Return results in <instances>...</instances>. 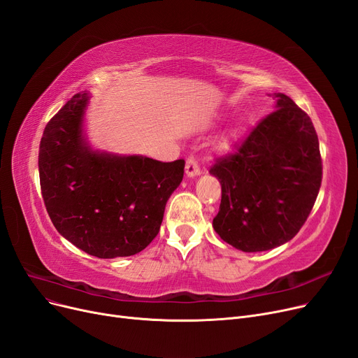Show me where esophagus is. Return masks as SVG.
Listing matches in <instances>:
<instances>
[{"instance_id": "obj_1", "label": "esophagus", "mask_w": 358, "mask_h": 358, "mask_svg": "<svg viewBox=\"0 0 358 358\" xmlns=\"http://www.w3.org/2000/svg\"><path fill=\"white\" fill-rule=\"evenodd\" d=\"M201 173L200 171V165L199 162L196 161L194 157H189L187 162H185V174H187L189 177H196Z\"/></svg>"}]
</instances>
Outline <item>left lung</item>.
<instances>
[{
    "instance_id": "obj_1",
    "label": "left lung",
    "mask_w": 358,
    "mask_h": 358,
    "mask_svg": "<svg viewBox=\"0 0 358 358\" xmlns=\"http://www.w3.org/2000/svg\"><path fill=\"white\" fill-rule=\"evenodd\" d=\"M272 98L276 110L209 169L222 189L213 228L224 241L247 253L271 250L295 237L322 182L312 120L284 93Z\"/></svg>"
}]
</instances>
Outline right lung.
<instances>
[{"instance_id": "right-lung-1", "label": "right lung", "mask_w": 358, "mask_h": 358, "mask_svg": "<svg viewBox=\"0 0 358 358\" xmlns=\"http://www.w3.org/2000/svg\"><path fill=\"white\" fill-rule=\"evenodd\" d=\"M87 101L89 93H76L43 130V203L59 234L87 255L133 256L158 236L185 162L93 152L82 136Z\"/></svg>"}]
</instances>
